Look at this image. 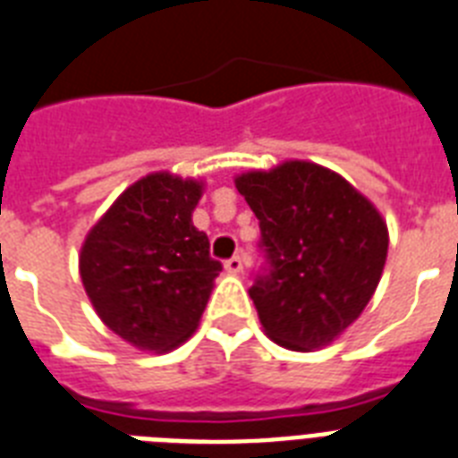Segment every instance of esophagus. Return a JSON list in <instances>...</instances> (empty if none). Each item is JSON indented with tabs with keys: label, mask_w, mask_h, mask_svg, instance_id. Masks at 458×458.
Here are the masks:
<instances>
[{
	"label": "esophagus",
	"mask_w": 458,
	"mask_h": 458,
	"mask_svg": "<svg viewBox=\"0 0 458 458\" xmlns=\"http://www.w3.org/2000/svg\"><path fill=\"white\" fill-rule=\"evenodd\" d=\"M225 271H230V273L242 271V257H230L228 261H225Z\"/></svg>",
	"instance_id": "1"
}]
</instances>
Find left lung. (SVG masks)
Instances as JSON below:
<instances>
[{
  "label": "left lung",
  "instance_id": "obj_1",
  "mask_svg": "<svg viewBox=\"0 0 458 458\" xmlns=\"http://www.w3.org/2000/svg\"><path fill=\"white\" fill-rule=\"evenodd\" d=\"M235 185L261 230L264 266L250 297L266 335L294 352L333 342L380 283L383 216L347 180L309 161L244 173Z\"/></svg>",
  "mask_w": 458,
  "mask_h": 458
}]
</instances>
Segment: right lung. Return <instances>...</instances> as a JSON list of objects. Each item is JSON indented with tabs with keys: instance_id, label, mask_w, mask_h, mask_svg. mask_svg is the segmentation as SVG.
I'll list each match as a JSON object with an SVG mask.
<instances>
[{
	"instance_id": "1",
	"label": "right lung",
	"mask_w": 458,
	"mask_h": 458,
	"mask_svg": "<svg viewBox=\"0 0 458 458\" xmlns=\"http://www.w3.org/2000/svg\"><path fill=\"white\" fill-rule=\"evenodd\" d=\"M197 180L152 173L125 190L89 230L81 278L99 318L140 349L165 352L199 323L221 261L192 225Z\"/></svg>"
}]
</instances>
